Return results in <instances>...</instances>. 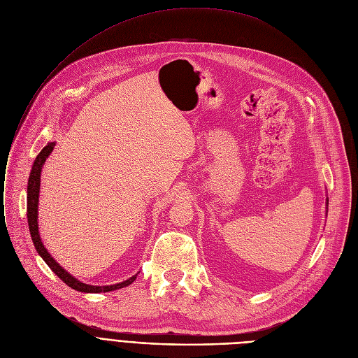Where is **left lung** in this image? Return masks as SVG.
Masks as SVG:
<instances>
[{"mask_svg": "<svg viewBox=\"0 0 358 358\" xmlns=\"http://www.w3.org/2000/svg\"><path fill=\"white\" fill-rule=\"evenodd\" d=\"M325 203H327V212H328V198H327V202H325Z\"/></svg>", "mask_w": 358, "mask_h": 358, "instance_id": "obj_1", "label": "left lung"}]
</instances>
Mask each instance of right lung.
Segmentation results:
<instances>
[{"instance_id": "add662e5", "label": "right lung", "mask_w": 358, "mask_h": 358, "mask_svg": "<svg viewBox=\"0 0 358 358\" xmlns=\"http://www.w3.org/2000/svg\"><path fill=\"white\" fill-rule=\"evenodd\" d=\"M54 146H56V142H48L43 150L37 155L33 166H31V172H30V178H29V185H27V221H29V228H30V234H31V239L33 243L36 246V251L38 252V255L44 259V262L50 266V269L57 275V277L70 288L80 291V292H87V294H99V292H110L115 289H120L124 288L127 285H130L136 277L137 273L130 277L129 280L119 282V284H113V285H90V284H85L78 281L77 278H74L70 272H67L56 259H54L50 252L45 250V246L40 238V232H38V198H40V182H41V171L44 163L47 160V157L51 155Z\"/></svg>"}]
</instances>
